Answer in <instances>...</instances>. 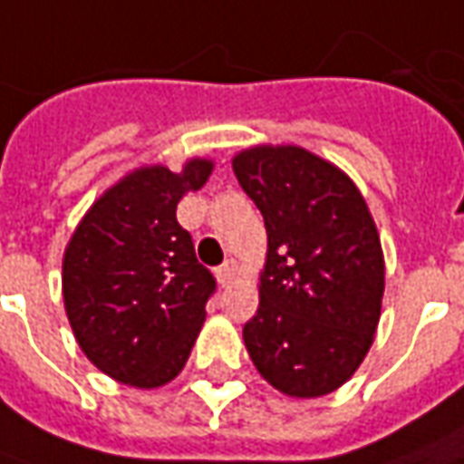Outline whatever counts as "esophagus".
<instances>
[{"mask_svg": "<svg viewBox=\"0 0 464 464\" xmlns=\"http://www.w3.org/2000/svg\"><path fill=\"white\" fill-rule=\"evenodd\" d=\"M236 271H238V264L233 258H226L218 268H216V276L221 281V286H228L233 278H236Z\"/></svg>", "mask_w": 464, "mask_h": 464, "instance_id": "esophagus-1", "label": "esophagus"}]
</instances>
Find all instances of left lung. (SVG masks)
Listing matches in <instances>:
<instances>
[{
  "label": "left lung",
  "mask_w": 464,
  "mask_h": 464,
  "mask_svg": "<svg viewBox=\"0 0 464 464\" xmlns=\"http://www.w3.org/2000/svg\"><path fill=\"white\" fill-rule=\"evenodd\" d=\"M233 173L261 210L268 256L243 342L261 377L291 397H322L374 342L384 294L377 226L349 178L304 148H251Z\"/></svg>",
  "instance_id": "8db88e82"
}]
</instances>
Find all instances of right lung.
Masks as SVG:
<instances>
[{"mask_svg":"<svg viewBox=\"0 0 464 464\" xmlns=\"http://www.w3.org/2000/svg\"><path fill=\"white\" fill-rule=\"evenodd\" d=\"M213 163L183 173L140 168L110 188L64 251L63 294L77 344L100 372L160 387L186 364L216 278L198 264L176 208L208 180Z\"/></svg>","mask_w":464,"mask_h":464,"instance_id":"right-lung-1","label":"right lung"}]
</instances>
